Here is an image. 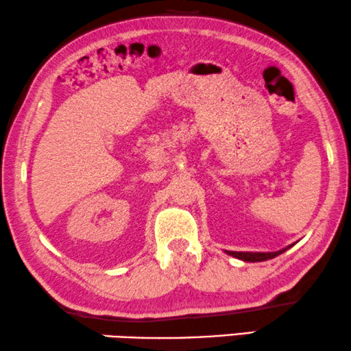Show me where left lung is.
<instances>
[{"mask_svg":"<svg viewBox=\"0 0 351 351\" xmlns=\"http://www.w3.org/2000/svg\"><path fill=\"white\" fill-rule=\"evenodd\" d=\"M291 246H293V245L286 246V248L280 250V251H275V253H243V251H227V254L234 256V258H237V259L246 261V263H261V261L274 259L275 256L285 253V251L291 248Z\"/></svg>","mask_w":351,"mask_h":351,"instance_id":"1","label":"left lung"}]
</instances>
